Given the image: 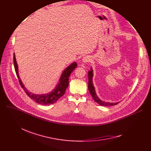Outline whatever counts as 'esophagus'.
I'll return each mask as SVG.
<instances>
[{"mask_svg":"<svg viewBox=\"0 0 151 151\" xmlns=\"http://www.w3.org/2000/svg\"><path fill=\"white\" fill-rule=\"evenodd\" d=\"M91 59V58L90 56H89V55H86V56H85V57H84V58H83V60H83V62H84V63H87V62H89Z\"/></svg>","mask_w":151,"mask_h":151,"instance_id":"34e87169","label":"esophagus"}]
</instances>
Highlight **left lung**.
Returning <instances> with one entry per match:
<instances>
[{
	"label": "left lung",
	"mask_w": 151,
	"mask_h": 151,
	"mask_svg": "<svg viewBox=\"0 0 151 151\" xmlns=\"http://www.w3.org/2000/svg\"><path fill=\"white\" fill-rule=\"evenodd\" d=\"M92 78H93V70L91 68V70L89 71L88 72V78H89V83H88V88L89 92L92 97H93V100L96 101L97 104L101 106H114L119 104V102L117 103H109V102H105L104 101L101 100L97 96L96 90H95V88L93 86V83H92Z\"/></svg>",
	"instance_id": "obj_1"
}]
</instances>
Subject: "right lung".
<instances>
[{
    "label": "right lung",
    "mask_w": 151,
    "mask_h": 151,
    "mask_svg": "<svg viewBox=\"0 0 151 151\" xmlns=\"http://www.w3.org/2000/svg\"><path fill=\"white\" fill-rule=\"evenodd\" d=\"M13 62L16 73H17L19 84L22 87V88L24 89L26 94L31 99H32L39 104L45 105L54 104V103L56 101L59 99H60L63 95H64L66 89L68 86L69 76L71 73L72 72L75 68H76L77 66V63L75 62L71 63L70 65L67 67L64 70V71H63L62 74L61 75L59 82L58 83L57 86H55V89H54V90L52 91L51 92L45 94H35L29 92L22 84L19 76L18 67L17 60H16L14 54L13 55Z\"/></svg>",
    "instance_id": "add662e5"
}]
</instances>
